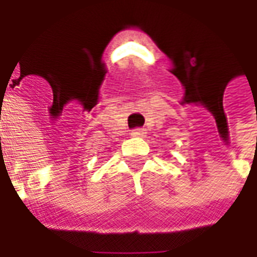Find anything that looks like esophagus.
<instances>
[{"label":"esophagus","instance_id":"obj_1","mask_svg":"<svg viewBox=\"0 0 257 257\" xmlns=\"http://www.w3.org/2000/svg\"><path fill=\"white\" fill-rule=\"evenodd\" d=\"M131 135H132V136H145L146 129L145 128H135V129H132Z\"/></svg>","mask_w":257,"mask_h":257}]
</instances>
